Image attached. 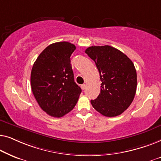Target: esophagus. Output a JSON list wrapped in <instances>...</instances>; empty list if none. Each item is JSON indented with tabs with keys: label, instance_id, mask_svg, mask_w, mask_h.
Wrapping results in <instances>:
<instances>
[{
	"label": "esophagus",
	"instance_id": "esophagus-1",
	"mask_svg": "<svg viewBox=\"0 0 161 161\" xmlns=\"http://www.w3.org/2000/svg\"><path fill=\"white\" fill-rule=\"evenodd\" d=\"M86 88V84H83V85H81V89H82L83 90H84Z\"/></svg>",
	"mask_w": 161,
	"mask_h": 161
}]
</instances>
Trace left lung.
I'll list each match as a JSON object with an SVG mask.
<instances>
[{
	"mask_svg": "<svg viewBox=\"0 0 161 161\" xmlns=\"http://www.w3.org/2000/svg\"><path fill=\"white\" fill-rule=\"evenodd\" d=\"M86 53L95 62L100 72V94L92 100V106L102 115L113 117L122 114L133 102L137 87L133 63L111 46H92Z\"/></svg>",
	"mask_w": 161,
	"mask_h": 161,
	"instance_id": "obj_1",
	"label": "left lung"
}]
</instances>
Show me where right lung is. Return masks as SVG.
Segmentation results:
<instances>
[{"label": "right lung", "mask_w": 161, "mask_h": 161, "mask_svg": "<svg viewBox=\"0 0 161 161\" xmlns=\"http://www.w3.org/2000/svg\"><path fill=\"white\" fill-rule=\"evenodd\" d=\"M75 46L60 42L47 46L39 54L31 73L36 100L48 115L60 118L75 106L81 89L74 80L70 56Z\"/></svg>", "instance_id": "1"}]
</instances>
